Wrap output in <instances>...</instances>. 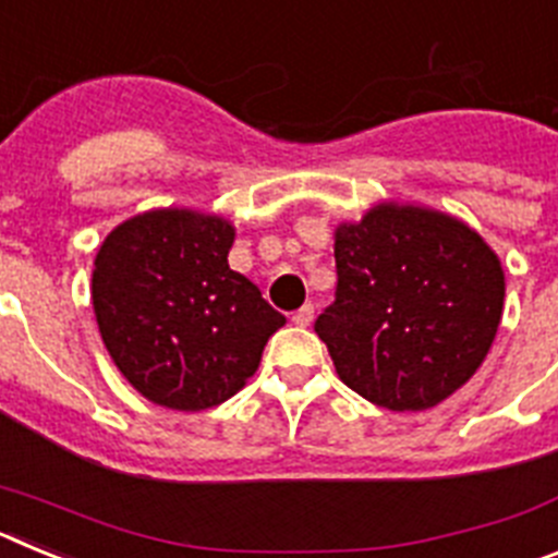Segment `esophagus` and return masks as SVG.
Wrapping results in <instances>:
<instances>
[{"label":"esophagus","mask_w":558,"mask_h":558,"mask_svg":"<svg viewBox=\"0 0 558 558\" xmlns=\"http://www.w3.org/2000/svg\"><path fill=\"white\" fill-rule=\"evenodd\" d=\"M313 318H315V307H313V304H304L302 310H295V313H293V324H295V327H310V324H313Z\"/></svg>","instance_id":"34e87169"}]
</instances>
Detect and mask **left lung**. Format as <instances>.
Returning <instances> with one entry per match:
<instances>
[{"instance_id": "left-lung-1", "label": "left lung", "mask_w": 558, "mask_h": 558, "mask_svg": "<svg viewBox=\"0 0 558 558\" xmlns=\"http://www.w3.org/2000/svg\"><path fill=\"white\" fill-rule=\"evenodd\" d=\"M338 290L318 315L338 377L379 408L427 411L489 354L506 299L500 256L447 211L383 201L335 229Z\"/></svg>"}]
</instances>
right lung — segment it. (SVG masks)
<instances>
[{"mask_svg": "<svg viewBox=\"0 0 558 558\" xmlns=\"http://www.w3.org/2000/svg\"><path fill=\"white\" fill-rule=\"evenodd\" d=\"M231 220L198 209H150L102 240L92 304L113 366L153 405L206 411L259 368L284 315L229 268Z\"/></svg>", "mask_w": 558, "mask_h": 558, "instance_id": "right-lung-1", "label": "right lung"}]
</instances>
